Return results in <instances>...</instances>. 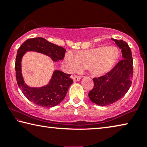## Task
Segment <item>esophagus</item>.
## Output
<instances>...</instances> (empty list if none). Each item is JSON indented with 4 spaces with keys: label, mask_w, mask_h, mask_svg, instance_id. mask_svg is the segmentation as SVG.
<instances>
[{
    "label": "esophagus",
    "mask_w": 147,
    "mask_h": 147,
    "mask_svg": "<svg viewBox=\"0 0 147 147\" xmlns=\"http://www.w3.org/2000/svg\"><path fill=\"white\" fill-rule=\"evenodd\" d=\"M72 78L74 80V81H78L80 79V76H78V75H74V76H72Z\"/></svg>",
    "instance_id": "1"
}]
</instances>
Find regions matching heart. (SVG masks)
I'll list each match as a JSON object with an SVG mask.
<instances>
[{"instance_id": "heart-1", "label": "heart", "mask_w": 147, "mask_h": 147, "mask_svg": "<svg viewBox=\"0 0 147 147\" xmlns=\"http://www.w3.org/2000/svg\"><path fill=\"white\" fill-rule=\"evenodd\" d=\"M118 59L119 51L117 48L104 46L84 50L75 56L72 52H67L64 57V66L70 73L88 67L93 74H100L112 69Z\"/></svg>"}]
</instances>
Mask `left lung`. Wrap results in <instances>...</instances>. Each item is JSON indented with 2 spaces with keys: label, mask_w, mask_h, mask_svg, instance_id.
Segmentation results:
<instances>
[{
  "label": "left lung",
  "mask_w": 147,
  "mask_h": 147,
  "mask_svg": "<svg viewBox=\"0 0 147 147\" xmlns=\"http://www.w3.org/2000/svg\"><path fill=\"white\" fill-rule=\"evenodd\" d=\"M121 49L123 59L104 75L94 78V87L89 92L90 100L100 106H108L121 99L131 87L133 76V57L126 41L111 39Z\"/></svg>",
  "instance_id": "1"
}]
</instances>
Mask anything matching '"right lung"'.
I'll return each mask as SVG.
<instances>
[{"label": "right lung", "instance_id": "right-lung-1", "mask_svg": "<svg viewBox=\"0 0 147 147\" xmlns=\"http://www.w3.org/2000/svg\"><path fill=\"white\" fill-rule=\"evenodd\" d=\"M34 51L51 57L53 61L62 60L66 49L53 44L42 38L28 39L18 49L15 62L17 84L28 100L39 106L50 108L55 106L64 99L68 89L73 82L71 74L55 71L49 84L42 88H31L24 84L21 73L22 58L26 51Z\"/></svg>", "mask_w": 147, "mask_h": 147}]
</instances>
